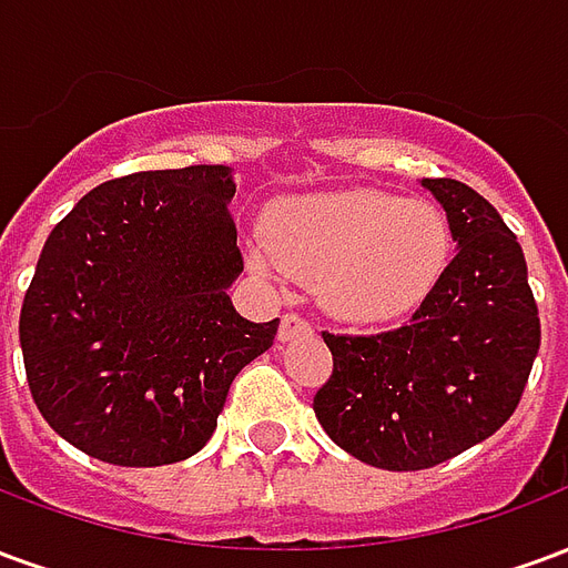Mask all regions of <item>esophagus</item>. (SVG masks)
Here are the masks:
<instances>
[{"label":"esophagus","instance_id":"esophagus-1","mask_svg":"<svg viewBox=\"0 0 568 568\" xmlns=\"http://www.w3.org/2000/svg\"><path fill=\"white\" fill-rule=\"evenodd\" d=\"M310 322L301 316V313H285L283 320H280V341H292L297 334H310Z\"/></svg>","mask_w":568,"mask_h":568}]
</instances>
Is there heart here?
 Returning a JSON list of instances; mask_svg holds the SVG:
<instances>
[{
	"instance_id": "1",
	"label": "heart",
	"mask_w": 568,
	"mask_h": 568,
	"mask_svg": "<svg viewBox=\"0 0 568 568\" xmlns=\"http://www.w3.org/2000/svg\"><path fill=\"white\" fill-rule=\"evenodd\" d=\"M450 252V222L435 203L328 191L276 203L267 243H252L248 258L267 276L320 280L322 304L344 320L386 322L435 292Z\"/></svg>"
}]
</instances>
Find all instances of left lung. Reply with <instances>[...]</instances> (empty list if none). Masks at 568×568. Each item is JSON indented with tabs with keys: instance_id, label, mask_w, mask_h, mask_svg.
Instances as JSON below:
<instances>
[{
	"instance_id": "obj_1",
	"label": "left lung",
	"mask_w": 568,
	"mask_h": 568,
	"mask_svg": "<svg viewBox=\"0 0 568 568\" xmlns=\"http://www.w3.org/2000/svg\"><path fill=\"white\" fill-rule=\"evenodd\" d=\"M456 255L393 332H322L332 377L313 398L328 438L386 471L447 463L508 423L541 344L524 248L496 206L456 179H423Z\"/></svg>"
}]
</instances>
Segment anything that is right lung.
Segmentation results:
<instances>
[{"label":"right lung","mask_w":568,"mask_h":568,"mask_svg":"<svg viewBox=\"0 0 568 568\" xmlns=\"http://www.w3.org/2000/svg\"><path fill=\"white\" fill-rule=\"evenodd\" d=\"M222 163L97 185L44 243L20 307V346L44 423L93 459L151 468L212 438L227 389L280 320L248 322Z\"/></svg>","instance_id":"obj_1"}]
</instances>
